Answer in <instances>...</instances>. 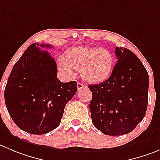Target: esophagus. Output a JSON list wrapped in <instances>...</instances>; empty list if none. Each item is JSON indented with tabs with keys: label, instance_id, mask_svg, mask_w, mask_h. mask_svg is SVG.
<instances>
[{
	"label": "esophagus",
	"instance_id": "34e87169",
	"mask_svg": "<svg viewBox=\"0 0 160 160\" xmlns=\"http://www.w3.org/2000/svg\"><path fill=\"white\" fill-rule=\"evenodd\" d=\"M77 85V89H78V91L81 90V89L83 88H87V85L84 84V83H80V82H78Z\"/></svg>",
	"mask_w": 160,
	"mask_h": 160
}]
</instances>
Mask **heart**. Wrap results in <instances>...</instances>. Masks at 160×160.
<instances>
[{"mask_svg": "<svg viewBox=\"0 0 160 160\" xmlns=\"http://www.w3.org/2000/svg\"><path fill=\"white\" fill-rule=\"evenodd\" d=\"M113 65L112 53L100 47H75L58 59V67L65 75L72 77L76 70L80 69L83 78L90 82L108 78Z\"/></svg>", "mask_w": 160, "mask_h": 160, "instance_id": "obj_1", "label": "heart"}]
</instances>
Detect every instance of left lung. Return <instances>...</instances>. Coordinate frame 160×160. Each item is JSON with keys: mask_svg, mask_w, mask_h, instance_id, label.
<instances>
[{"mask_svg": "<svg viewBox=\"0 0 160 160\" xmlns=\"http://www.w3.org/2000/svg\"><path fill=\"white\" fill-rule=\"evenodd\" d=\"M118 62L111 75L99 84L89 85L92 123L109 136L132 132L146 114L148 102V74L135 53L116 47Z\"/></svg>", "mask_w": 160, "mask_h": 160, "instance_id": "obj_1", "label": "left lung"}]
</instances>
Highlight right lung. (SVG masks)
<instances>
[{
	"mask_svg": "<svg viewBox=\"0 0 160 160\" xmlns=\"http://www.w3.org/2000/svg\"><path fill=\"white\" fill-rule=\"evenodd\" d=\"M50 44L33 43L12 69L4 89L8 114L22 130L46 134L56 129L67 102L77 91V82L62 83L57 64L48 51Z\"/></svg>",
	"mask_w": 160,
	"mask_h": 160,
	"instance_id": "right-lung-1",
	"label": "right lung"
}]
</instances>
